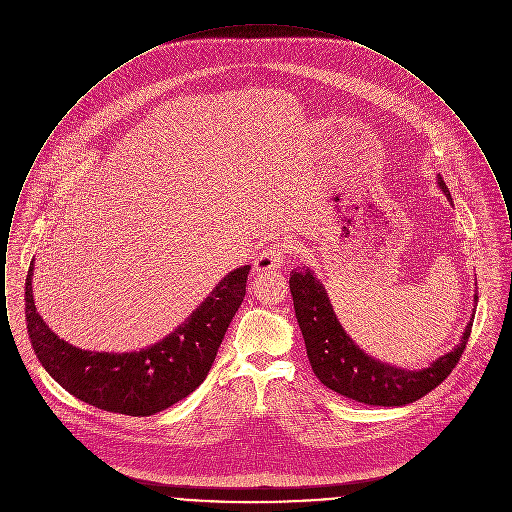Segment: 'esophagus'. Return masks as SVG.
I'll use <instances>...</instances> for the list:
<instances>
[{"label":"esophagus","instance_id":"1","mask_svg":"<svg viewBox=\"0 0 512 512\" xmlns=\"http://www.w3.org/2000/svg\"><path fill=\"white\" fill-rule=\"evenodd\" d=\"M286 245L282 242H274L268 245L265 249H261V253L255 257L253 261V268L257 272H265V270H272V268L282 267L284 259H286Z\"/></svg>","mask_w":512,"mask_h":512}]
</instances>
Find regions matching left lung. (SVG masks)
I'll return each instance as SVG.
<instances>
[{"label": "left lung", "mask_w": 512, "mask_h": 512, "mask_svg": "<svg viewBox=\"0 0 512 512\" xmlns=\"http://www.w3.org/2000/svg\"><path fill=\"white\" fill-rule=\"evenodd\" d=\"M438 188L451 203L449 188L438 174ZM290 292L307 357L318 380L343 397L366 405L399 407L413 403L439 386L459 363L470 338L474 313L459 343L424 368H401L368 355L345 332L315 270L299 267L290 274ZM478 301V295H474Z\"/></svg>", "instance_id": "8db88e82"}]
</instances>
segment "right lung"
Instances as JSON below:
<instances>
[{
  "mask_svg": "<svg viewBox=\"0 0 512 512\" xmlns=\"http://www.w3.org/2000/svg\"><path fill=\"white\" fill-rule=\"evenodd\" d=\"M249 265L234 268L171 334L138 351H90L61 340L40 317L26 276V328L38 361L76 399L107 413L149 416L201 386L245 295Z\"/></svg>",
  "mask_w": 512,
  "mask_h": 512,
  "instance_id": "add662e5",
  "label": "right lung"
}]
</instances>
